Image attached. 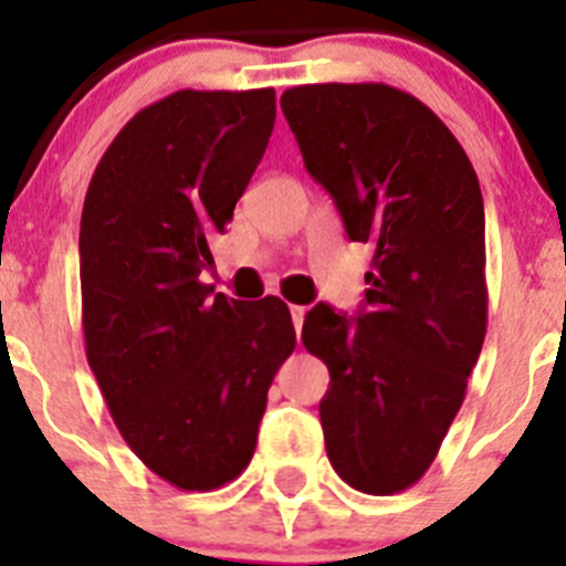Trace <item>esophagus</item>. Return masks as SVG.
I'll return each instance as SVG.
<instances>
[{
    "label": "esophagus",
    "instance_id": "obj_1",
    "mask_svg": "<svg viewBox=\"0 0 566 566\" xmlns=\"http://www.w3.org/2000/svg\"><path fill=\"white\" fill-rule=\"evenodd\" d=\"M289 312H292L294 332L300 334V328H303V319H306V306H289Z\"/></svg>",
    "mask_w": 566,
    "mask_h": 566
}]
</instances>
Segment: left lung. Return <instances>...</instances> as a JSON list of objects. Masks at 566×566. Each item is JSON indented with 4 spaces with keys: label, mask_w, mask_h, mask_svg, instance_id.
<instances>
[{
    "label": "left lung",
    "mask_w": 566,
    "mask_h": 566,
    "mask_svg": "<svg viewBox=\"0 0 566 566\" xmlns=\"http://www.w3.org/2000/svg\"><path fill=\"white\" fill-rule=\"evenodd\" d=\"M280 107L348 238L374 247L363 312L317 303L303 345L332 374L328 462L391 496L437 459L488 332L476 169L431 107L388 84H300Z\"/></svg>",
    "instance_id": "obj_1"
}]
</instances>
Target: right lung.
Listing matches in <instances>:
<instances>
[{"label":"right lung","mask_w":566,"mask_h":566,"mask_svg":"<svg viewBox=\"0 0 566 566\" xmlns=\"http://www.w3.org/2000/svg\"><path fill=\"white\" fill-rule=\"evenodd\" d=\"M272 127V87L178 90L124 124L84 195L87 363L129 451L178 490L247 470L297 343L280 297H212L198 280Z\"/></svg>","instance_id":"obj_1"}]
</instances>
